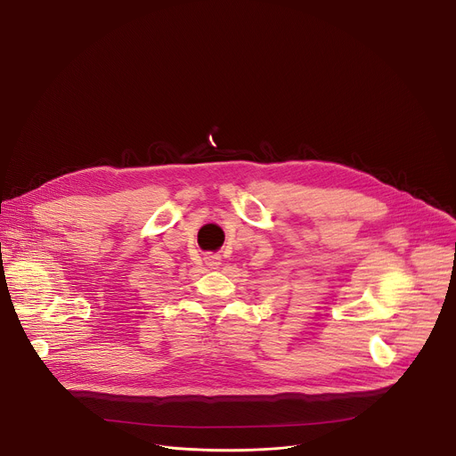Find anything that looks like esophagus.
<instances>
[{
	"label": "esophagus",
	"instance_id": "1",
	"mask_svg": "<svg viewBox=\"0 0 456 456\" xmlns=\"http://www.w3.org/2000/svg\"><path fill=\"white\" fill-rule=\"evenodd\" d=\"M203 260H205L207 267H210V269H218L222 264V258L218 255H207Z\"/></svg>",
	"mask_w": 456,
	"mask_h": 456
}]
</instances>
